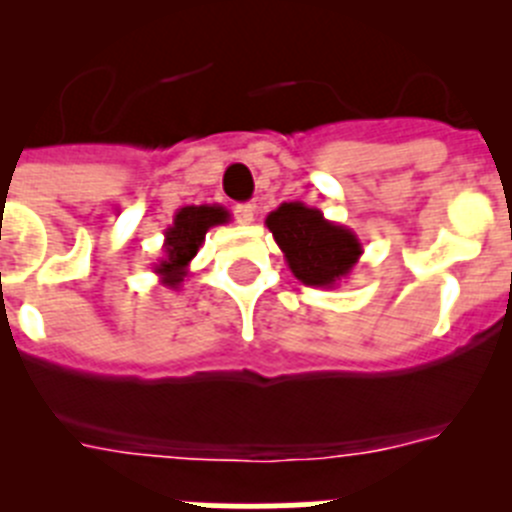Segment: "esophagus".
<instances>
[{
  "label": "esophagus",
  "instance_id": "esophagus-1",
  "mask_svg": "<svg viewBox=\"0 0 512 512\" xmlns=\"http://www.w3.org/2000/svg\"><path fill=\"white\" fill-rule=\"evenodd\" d=\"M233 212H235V220H238L241 225H251L253 217H256V207L248 205V202H243V205H235Z\"/></svg>",
  "mask_w": 512,
  "mask_h": 512
}]
</instances>
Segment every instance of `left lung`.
Listing matches in <instances>:
<instances>
[{"instance_id": "obj_1", "label": "left lung", "mask_w": 512, "mask_h": 512, "mask_svg": "<svg viewBox=\"0 0 512 512\" xmlns=\"http://www.w3.org/2000/svg\"><path fill=\"white\" fill-rule=\"evenodd\" d=\"M266 228L282 248L289 271L307 287H336L364 253L354 230L330 223L305 202H282L266 215Z\"/></svg>"}]
</instances>
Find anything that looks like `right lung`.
I'll list each match as a JSON object with an SVG mask.
<instances>
[{
    "label": "right lung",
    "mask_w": 512,
    "mask_h": 512,
    "mask_svg": "<svg viewBox=\"0 0 512 512\" xmlns=\"http://www.w3.org/2000/svg\"><path fill=\"white\" fill-rule=\"evenodd\" d=\"M230 212L223 205H187L179 207L174 223L164 233V256L153 264L156 277L169 289L182 287L184 277H189V264L205 243L207 230L215 225H225Z\"/></svg>",
    "instance_id": "add662e5"
}]
</instances>
